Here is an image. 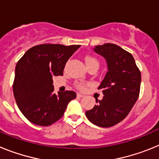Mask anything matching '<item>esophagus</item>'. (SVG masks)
<instances>
[{
	"instance_id": "34e87169",
	"label": "esophagus",
	"mask_w": 159,
	"mask_h": 159,
	"mask_svg": "<svg viewBox=\"0 0 159 159\" xmlns=\"http://www.w3.org/2000/svg\"><path fill=\"white\" fill-rule=\"evenodd\" d=\"M76 96H77V98H82V97H84V95L81 93H77Z\"/></svg>"
}]
</instances>
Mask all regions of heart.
<instances>
[{
    "mask_svg": "<svg viewBox=\"0 0 159 159\" xmlns=\"http://www.w3.org/2000/svg\"><path fill=\"white\" fill-rule=\"evenodd\" d=\"M85 63H86L87 67H89L92 65H98L99 66V61L93 57H87L85 58ZM77 87H78L80 89H84V85L83 84H80V83H79L77 84Z\"/></svg>",
    "mask_w": 159,
    "mask_h": 159,
    "instance_id": "heart-1",
    "label": "heart"
}]
</instances>
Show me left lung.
Segmentation results:
<instances>
[{"mask_svg":"<svg viewBox=\"0 0 159 159\" xmlns=\"http://www.w3.org/2000/svg\"><path fill=\"white\" fill-rule=\"evenodd\" d=\"M94 51L104 57L107 72L98 89L103 97L87 111L90 122L101 127H110L127 117L140 92L141 73L131 54L114 43L95 46Z\"/></svg>","mask_w":159,"mask_h":159,"instance_id":"obj_1","label":"left lung"}]
</instances>
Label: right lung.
I'll list each match as a JSON object with an SVG mask.
<instances>
[{
  "mask_svg": "<svg viewBox=\"0 0 159 159\" xmlns=\"http://www.w3.org/2000/svg\"><path fill=\"white\" fill-rule=\"evenodd\" d=\"M80 47L43 43L29 48L19 60L12 90L20 111L31 123L53 124L76 97L73 91L55 94L52 77L63 75L66 63Z\"/></svg>",
  "mask_w": 159,
  "mask_h": 159,
  "instance_id": "obj_1",
  "label": "right lung"
}]
</instances>
